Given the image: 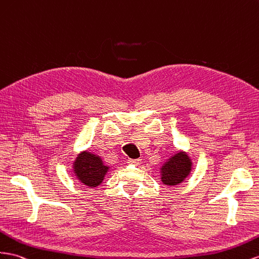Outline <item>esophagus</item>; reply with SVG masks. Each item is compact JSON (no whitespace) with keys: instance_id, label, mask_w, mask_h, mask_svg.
<instances>
[{"instance_id":"esophagus-1","label":"esophagus","mask_w":259,"mask_h":259,"mask_svg":"<svg viewBox=\"0 0 259 259\" xmlns=\"http://www.w3.org/2000/svg\"><path fill=\"white\" fill-rule=\"evenodd\" d=\"M127 162L131 163V164H135V165H138L139 163H141V159H128Z\"/></svg>"}]
</instances>
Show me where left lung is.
Returning <instances> with one entry per match:
<instances>
[{
    "label": "left lung",
    "mask_w": 259,
    "mask_h": 259,
    "mask_svg": "<svg viewBox=\"0 0 259 259\" xmlns=\"http://www.w3.org/2000/svg\"><path fill=\"white\" fill-rule=\"evenodd\" d=\"M191 160L184 152H179L161 167V181L166 185H177L190 174Z\"/></svg>",
    "instance_id": "left-lung-1"
}]
</instances>
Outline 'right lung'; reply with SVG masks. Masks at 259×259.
Instances as JSON below:
<instances>
[{
  "label": "right lung",
  "mask_w": 259,
  "mask_h": 259,
  "mask_svg": "<svg viewBox=\"0 0 259 259\" xmlns=\"http://www.w3.org/2000/svg\"><path fill=\"white\" fill-rule=\"evenodd\" d=\"M109 167L102 160L89 152H82L74 162V172L81 183L88 186H97L103 181Z\"/></svg>",
  "instance_id": "right-lung-1"
}]
</instances>
